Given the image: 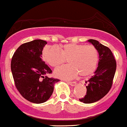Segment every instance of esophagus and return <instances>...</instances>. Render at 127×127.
Masks as SVG:
<instances>
[{
    "mask_svg": "<svg viewBox=\"0 0 127 127\" xmlns=\"http://www.w3.org/2000/svg\"><path fill=\"white\" fill-rule=\"evenodd\" d=\"M67 83L69 84V85H70V86H76V82L75 81H67Z\"/></svg>",
    "mask_w": 127,
    "mask_h": 127,
    "instance_id": "1",
    "label": "esophagus"
}]
</instances>
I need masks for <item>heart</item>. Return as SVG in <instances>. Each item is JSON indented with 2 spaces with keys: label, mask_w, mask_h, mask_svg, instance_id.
<instances>
[{
  "label": "heart",
  "mask_w": 127,
  "mask_h": 127,
  "mask_svg": "<svg viewBox=\"0 0 127 127\" xmlns=\"http://www.w3.org/2000/svg\"><path fill=\"white\" fill-rule=\"evenodd\" d=\"M43 59L55 68L64 64L66 60L69 65L55 70V75L62 79H72L79 74L88 77L96 70L98 62V52L95 46L83 44L69 43L59 46L46 47L42 53Z\"/></svg>",
  "instance_id": "b5f03b06"
}]
</instances>
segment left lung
I'll return each instance as SVG.
<instances>
[{
	"label": "left lung",
	"instance_id": "1",
	"mask_svg": "<svg viewBox=\"0 0 127 127\" xmlns=\"http://www.w3.org/2000/svg\"><path fill=\"white\" fill-rule=\"evenodd\" d=\"M96 48L99 55L98 67L95 74L86 81V95L79 100L85 104L98 101L109 92L116 69V62L109 48L94 39H89Z\"/></svg>",
	"mask_w": 127,
	"mask_h": 127
}]
</instances>
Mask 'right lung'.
<instances>
[{
  "label": "right lung",
  "mask_w": 127,
  "mask_h": 127,
  "mask_svg": "<svg viewBox=\"0 0 127 127\" xmlns=\"http://www.w3.org/2000/svg\"><path fill=\"white\" fill-rule=\"evenodd\" d=\"M46 44L41 39L23 44L14 52L11 60V69L16 88L22 97L35 104L47 101L53 92L54 85L60 81L46 76L52 73L42 60V50Z\"/></svg>",
  "instance_id": "obj_1"
}]
</instances>
